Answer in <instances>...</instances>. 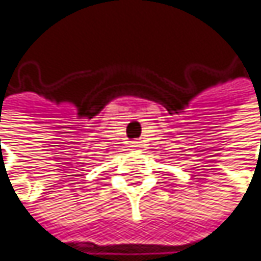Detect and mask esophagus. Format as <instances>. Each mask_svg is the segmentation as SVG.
Listing matches in <instances>:
<instances>
[{"instance_id":"1","label":"esophagus","mask_w":261,"mask_h":261,"mask_svg":"<svg viewBox=\"0 0 261 261\" xmlns=\"http://www.w3.org/2000/svg\"><path fill=\"white\" fill-rule=\"evenodd\" d=\"M129 147L138 148V147H141V142H139V141H132V144H129Z\"/></svg>"}]
</instances>
